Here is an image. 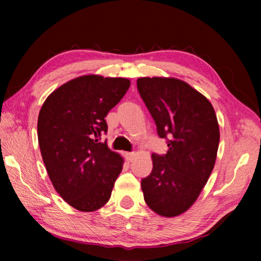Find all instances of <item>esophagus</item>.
I'll use <instances>...</instances> for the list:
<instances>
[{
    "label": "esophagus",
    "instance_id": "1",
    "mask_svg": "<svg viewBox=\"0 0 261 261\" xmlns=\"http://www.w3.org/2000/svg\"><path fill=\"white\" fill-rule=\"evenodd\" d=\"M124 156H125V160H126V161L131 162V161L135 159V153H125Z\"/></svg>",
    "mask_w": 261,
    "mask_h": 261
}]
</instances>
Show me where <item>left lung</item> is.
Wrapping results in <instances>:
<instances>
[{
  "instance_id": "8db88e82",
  "label": "left lung",
  "mask_w": 261,
  "mask_h": 261,
  "mask_svg": "<svg viewBox=\"0 0 261 261\" xmlns=\"http://www.w3.org/2000/svg\"><path fill=\"white\" fill-rule=\"evenodd\" d=\"M137 87L159 137L170 138L167 154H152V173L141 179L144 199L156 214L174 218L194 204L212 174L218 118L208 99L180 79L143 77Z\"/></svg>"
}]
</instances>
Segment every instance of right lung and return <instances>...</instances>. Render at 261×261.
Masks as SVG:
<instances>
[{"label":"right lung","mask_w":261,"mask_h":261,"mask_svg":"<svg viewBox=\"0 0 261 261\" xmlns=\"http://www.w3.org/2000/svg\"><path fill=\"white\" fill-rule=\"evenodd\" d=\"M130 81L99 74L71 79L48 95L38 117V140L53 187L81 212L107 204L123 158L100 141L105 117L124 96Z\"/></svg>","instance_id":"obj_1"}]
</instances>
